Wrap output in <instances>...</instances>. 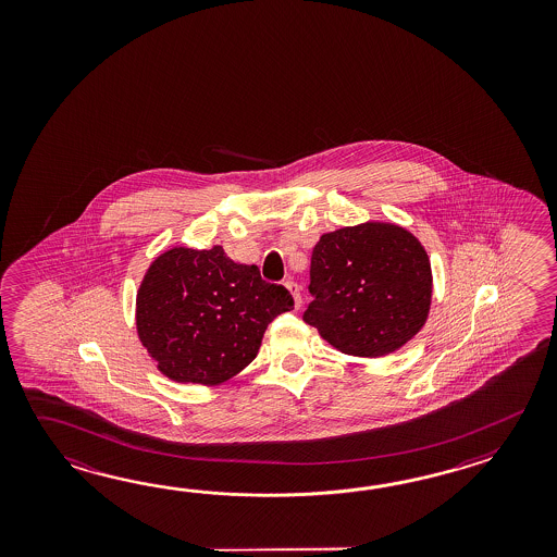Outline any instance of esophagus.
I'll return each mask as SVG.
<instances>
[{"instance_id": "34e87169", "label": "esophagus", "mask_w": 557, "mask_h": 557, "mask_svg": "<svg viewBox=\"0 0 557 557\" xmlns=\"http://www.w3.org/2000/svg\"><path fill=\"white\" fill-rule=\"evenodd\" d=\"M284 286L290 290V295H293V298H295V307H302V295H300V286H298L296 283H293V281H286Z\"/></svg>"}]
</instances>
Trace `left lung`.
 <instances>
[{
    "label": "left lung",
    "mask_w": 557,
    "mask_h": 557,
    "mask_svg": "<svg viewBox=\"0 0 557 557\" xmlns=\"http://www.w3.org/2000/svg\"><path fill=\"white\" fill-rule=\"evenodd\" d=\"M426 249L404 226L367 221L319 238L305 320L344 355L380 358L424 329L432 307Z\"/></svg>",
    "instance_id": "obj_1"
}]
</instances>
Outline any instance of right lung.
<instances>
[{"label": "right lung", "instance_id": "1", "mask_svg": "<svg viewBox=\"0 0 557 557\" xmlns=\"http://www.w3.org/2000/svg\"><path fill=\"white\" fill-rule=\"evenodd\" d=\"M293 296L262 281L255 264L209 250L173 247L154 257L135 298L137 336L173 382L219 386L249 367L269 322Z\"/></svg>", "mask_w": 557, "mask_h": 557}]
</instances>
